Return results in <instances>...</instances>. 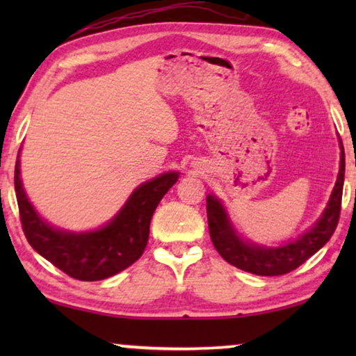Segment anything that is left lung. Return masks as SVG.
I'll return each instance as SVG.
<instances>
[{
	"mask_svg": "<svg viewBox=\"0 0 356 356\" xmlns=\"http://www.w3.org/2000/svg\"><path fill=\"white\" fill-rule=\"evenodd\" d=\"M342 147V145H340ZM345 177V154H340V170L330 201L323 217L300 240L280 248H261L245 243L236 236L222 204L213 196L207 197V222L211 240L223 259L238 269L256 275H284L300 267L318 252L334 235L342 209Z\"/></svg>",
	"mask_w": 356,
	"mask_h": 356,
	"instance_id": "left-lung-1",
	"label": "left lung"
}]
</instances>
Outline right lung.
Here are the masks:
<instances>
[{
  "instance_id": "1",
  "label": "right lung",
  "mask_w": 356,
  "mask_h": 356,
  "mask_svg": "<svg viewBox=\"0 0 356 356\" xmlns=\"http://www.w3.org/2000/svg\"><path fill=\"white\" fill-rule=\"evenodd\" d=\"M177 181L178 173L160 175L140 184L106 227L89 233H67L43 222L29 202L21 183L19 154L14 170L19 217L29 245L65 274L84 282L108 279L143 256L149 240L150 218Z\"/></svg>"
}]
</instances>
